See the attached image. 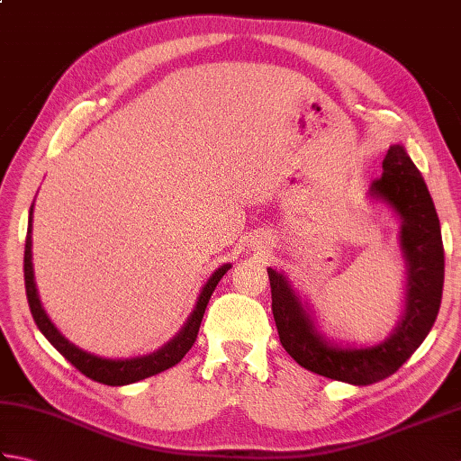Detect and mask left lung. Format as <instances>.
<instances>
[{
	"mask_svg": "<svg viewBox=\"0 0 461 461\" xmlns=\"http://www.w3.org/2000/svg\"><path fill=\"white\" fill-rule=\"evenodd\" d=\"M368 198L384 203L400 221V251L406 266L404 312L376 345H339L319 330L312 309L281 271L269 267L271 311L279 340L291 358L315 375L347 384H375L404 365L422 345L438 317L444 289V246L432 195L402 144H393Z\"/></svg>",
	"mask_w": 461,
	"mask_h": 461,
	"instance_id": "8db88e82",
	"label": "left lung"
}]
</instances>
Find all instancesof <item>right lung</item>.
Here are the masks:
<instances>
[{"mask_svg": "<svg viewBox=\"0 0 461 461\" xmlns=\"http://www.w3.org/2000/svg\"><path fill=\"white\" fill-rule=\"evenodd\" d=\"M32 231H33V205L29 210V221H27V240H25V258H23V276H25V293H27V303L29 309H32V315L37 329L43 332L45 339L51 342V345L61 352V355L71 362V365L83 372L85 376H89L91 380L101 382V384L106 386H124V384H132V382H139L142 378H149L158 375V372H164L172 368L174 365L185 357V352L192 348L195 342V337H198V330L202 325L205 307H208L212 293L218 285L220 279L228 273L231 267V263H223L218 269H215L210 279L205 281V285L202 287L198 301H195V307L192 311V315L188 321L184 322V327L176 332V337H172L164 347L158 350L150 352V355H142V357H132V358H104V357H96L93 352H86L73 345L71 340L63 337V332L59 330L51 319L47 317V312L41 305V299H39L37 285H35V276H33V251H32Z\"/></svg>", "mask_w": 461, "mask_h": 461, "instance_id": "add662e5", "label": "right lung"}]
</instances>
